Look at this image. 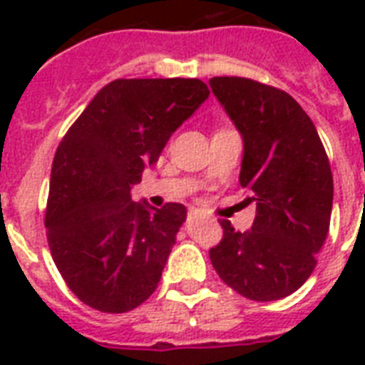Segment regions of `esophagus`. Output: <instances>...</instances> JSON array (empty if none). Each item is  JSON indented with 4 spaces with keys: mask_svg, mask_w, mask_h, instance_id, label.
I'll use <instances>...</instances> for the list:
<instances>
[{
    "mask_svg": "<svg viewBox=\"0 0 365 365\" xmlns=\"http://www.w3.org/2000/svg\"><path fill=\"white\" fill-rule=\"evenodd\" d=\"M191 214H193V216H197V214H199V210H191Z\"/></svg>",
    "mask_w": 365,
    "mask_h": 365,
    "instance_id": "1",
    "label": "esophagus"
}]
</instances>
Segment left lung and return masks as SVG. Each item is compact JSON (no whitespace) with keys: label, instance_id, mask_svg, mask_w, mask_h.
<instances>
[{"label":"left lung","instance_id":"1","mask_svg":"<svg viewBox=\"0 0 365 365\" xmlns=\"http://www.w3.org/2000/svg\"><path fill=\"white\" fill-rule=\"evenodd\" d=\"M210 87L244 143L239 182L255 202L248 231L222 222L210 250L223 282L254 301L299 289L329 231L334 178L311 117L288 93L244 77H212Z\"/></svg>","mask_w":365,"mask_h":365}]
</instances>
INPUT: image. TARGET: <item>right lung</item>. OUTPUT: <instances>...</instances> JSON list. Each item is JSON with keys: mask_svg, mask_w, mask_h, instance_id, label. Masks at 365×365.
<instances>
[{"mask_svg": "<svg viewBox=\"0 0 365 365\" xmlns=\"http://www.w3.org/2000/svg\"><path fill=\"white\" fill-rule=\"evenodd\" d=\"M208 94L200 79H117L62 138L45 227L60 274L85 305L128 312L157 288L187 208L134 202L130 189Z\"/></svg>", "mask_w": 365, "mask_h": 365, "instance_id": "obj_1", "label": "right lung"}]
</instances>
